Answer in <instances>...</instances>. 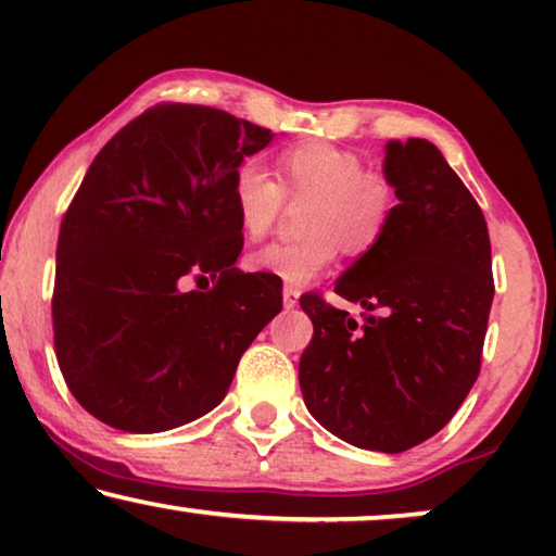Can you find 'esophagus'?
Instances as JSON below:
<instances>
[{"instance_id":"obj_1","label":"esophagus","mask_w":556,"mask_h":556,"mask_svg":"<svg viewBox=\"0 0 556 556\" xmlns=\"http://www.w3.org/2000/svg\"><path fill=\"white\" fill-rule=\"evenodd\" d=\"M299 295H301V291L295 286H286L283 288V306L286 308H293L295 303H299Z\"/></svg>"}]
</instances>
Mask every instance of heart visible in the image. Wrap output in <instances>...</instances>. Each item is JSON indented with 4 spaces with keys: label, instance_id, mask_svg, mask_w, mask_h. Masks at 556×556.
I'll return each mask as SVG.
<instances>
[{
    "label": "heart",
    "instance_id": "1",
    "mask_svg": "<svg viewBox=\"0 0 556 556\" xmlns=\"http://www.w3.org/2000/svg\"><path fill=\"white\" fill-rule=\"evenodd\" d=\"M278 181L261 166L242 164L232 177V207L248 238L273 230L286 197L303 202L299 240H278L248 257V268L306 286L337 261L341 245L349 253H367L390 225L397 194L384 172L364 169L359 154L326 141H303L280 151Z\"/></svg>",
    "mask_w": 556,
    "mask_h": 556
}]
</instances>
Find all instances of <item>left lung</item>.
Here are the masks:
<instances>
[{
	"instance_id": "left-lung-1",
	"label": "left lung",
	"mask_w": 556,
	"mask_h": 556,
	"mask_svg": "<svg viewBox=\"0 0 556 556\" xmlns=\"http://www.w3.org/2000/svg\"><path fill=\"white\" fill-rule=\"evenodd\" d=\"M384 174L400 204L333 286L367 314L359 324L318 293L301 295L314 339L299 382L333 435L402 453L443 430L478 379L493 273L483 212L435 143L390 141Z\"/></svg>"
}]
</instances>
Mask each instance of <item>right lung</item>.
Wrapping results in <instances>:
<instances>
[{"label":"right lung","instance_id":"add662e5","mask_svg":"<svg viewBox=\"0 0 556 556\" xmlns=\"http://www.w3.org/2000/svg\"><path fill=\"white\" fill-rule=\"evenodd\" d=\"M270 139L210 105L159 103L98 151L60 225L52 331L67 390L101 422L162 432L210 413L283 308L280 280L235 268L232 177ZM189 279L213 288L185 292Z\"/></svg>","mask_w":556,"mask_h":556}]
</instances>
